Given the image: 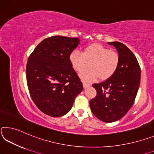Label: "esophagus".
Wrapping results in <instances>:
<instances>
[{
  "label": "esophagus",
  "instance_id": "34e87169",
  "mask_svg": "<svg viewBox=\"0 0 154 154\" xmlns=\"http://www.w3.org/2000/svg\"><path fill=\"white\" fill-rule=\"evenodd\" d=\"M83 87H84L85 89H86V88H87L88 87H89V85L88 84V83L87 82H83Z\"/></svg>",
  "mask_w": 154,
  "mask_h": 154
}]
</instances>
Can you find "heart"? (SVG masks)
<instances>
[{"mask_svg":"<svg viewBox=\"0 0 154 154\" xmlns=\"http://www.w3.org/2000/svg\"><path fill=\"white\" fill-rule=\"evenodd\" d=\"M69 61L75 71L82 72L89 63V69L80 73L83 81L90 82L100 78L106 80L117 71L119 64V54L100 44L85 47L82 53L74 50L69 54Z\"/></svg>","mask_w":154,"mask_h":154,"instance_id":"b5f03b06","label":"heart"}]
</instances>
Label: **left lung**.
<instances>
[{"mask_svg":"<svg viewBox=\"0 0 154 154\" xmlns=\"http://www.w3.org/2000/svg\"><path fill=\"white\" fill-rule=\"evenodd\" d=\"M114 46L119 56V64L111 77L94 84L97 95L90 100L91 110L104 122L119 120L134 104L140 82V68L132 52L122 43L108 42Z\"/></svg>","mask_w":154,"mask_h":154,"instance_id":"obj_1","label":"left lung"}]
</instances>
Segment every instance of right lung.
<instances>
[{
  "label": "right lung",
  "mask_w": 154,
  "mask_h": 154,
  "mask_svg": "<svg viewBox=\"0 0 154 154\" xmlns=\"http://www.w3.org/2000/svg\"><path fill=\"white\" fill-rule=\"evenodd\" d=\"M80 39L52 36L37 45L26 68L28 88L32 101L44 114L52 117L71 110L82 83L69 61V54Z\"/></svg>",
  "instance_id": "obj_1"
}]
</instances>
